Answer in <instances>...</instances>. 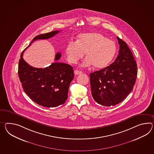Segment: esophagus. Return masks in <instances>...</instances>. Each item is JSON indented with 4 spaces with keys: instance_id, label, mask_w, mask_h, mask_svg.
I'll use <instances>...</instances> for the list:
<instances>
[{
    "instance_id": "esophagus-1",
    "label": "esophagus",
    "mask_w": 154,
    "mask_h": 154,
    "mask_svg": "<svg viewBox=\"0 0 154 154\" xmlns=\"http://www.w3.org/2000/svg\"><path fill=\"white\" fill-rule=\"evenodd\" d=\"M74 73H75V75H78L79 74H81L82 73V72L80 71H79V70H75L74 71Z\"/></svg>"
}]
</instances>
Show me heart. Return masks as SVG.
<instances>
[{
    "label": "heart",
    "mask_w": 154,
    "mask_h": 154,
    "mask_svg": "<svg viewBox=\"0 0 154 154\" xmlns=\"http://www.w3.org/2000/svg\"><path fill=\"white\" fill-rule=\"evenodd\" d=\"M116 52L115 43L97 32L79 34L76 42H68L65 49L69 63H77L85 53L87 58L83 65L88 66L93 64L97 69L106 67L112 60Z\"/></svg>",
    "instance_id": "b5f03b06"
}]
</instances>
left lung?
Returning a JSON list of instances; mask_svg holds the SVG:
<instances>
[{"instance_id":"left-lung-1","label":"left lung","mask_w":154,"mask_h":154,"mask_svg":"<svg viewBox=\"0 0 154 154\" xmlns=\"http://www.w3.org/2000/svg\"><path fill=\"white\" fill-rule=\"evenodd\" d=\"M119 55L109 66L91 73V94L94 100L105 106H115L127 97L135 85L137 67L125 42L117 37Z\"/></svg>"}]
</instances>
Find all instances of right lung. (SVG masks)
<instances>
[{"label":"right lung","mask_w":154,"mask_h":154,"mask_svg":"<svg viewBox=\"0 0 154 154\" xmlns=\"http://www.w3.org/2000/svg\"><path fill=\"white\" fill-rule=\"evenodd\" d=\"M59 32L60 30H55L38 35L26 48L35 40L49 39ZM25 50L21 54L18 66V75L25 93L34 102L45 107H56L63 104L74 78L73 67L61 62L52 63L43 68L33 67L23 60ZM60 57V53H57L55 60H59Z\"/></svg>","instance_id":"right-lung-1"}]
</instances>
